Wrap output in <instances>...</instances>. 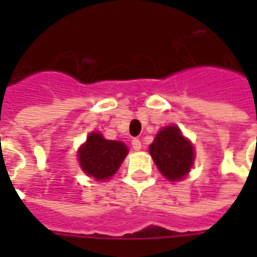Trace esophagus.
<instances>
[{
	"label": "esophagus",
	"instance_id": "34e87169",
	"mask_svg": "<svg viewBox=\"0 0 257 257\" xmlns=\"http://www.w3.org/2000/svg\"><path fill=\"white\" fill-rule=\"evenodd\" d=\"M132 146H133L134 150H140V149H142V142H140L139 139H133V140H132Z\"/></svg>",
	"mask_w": 257,
	"mask_h": 257
}]
</instances>
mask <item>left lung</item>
<instances>
[{"instance_id": "obj_1", "label": "left lung", "mask_w": 257, "mask_h": 257, "mask_svg": "<svg viewBox=\"0 0 257 257\" xmlns=\"http://www.w3.org/2000/svg\"><path fill=\"white\" fill-rule=\"evenodd\" d=\"M149 150L160 173L169 180H180L192 169L193 146L174 125L160 130Z\"/></svg>"}]
</instances>
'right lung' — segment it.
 Returning <instances> with one entry per match:
<instances>
[{
	"label": "right lung",
	"mask_w": 257,
	"mask_h": 257,
	"mask_svg": "<svg viewBox=\"0 0 257 257\" xmlns=\"http://www.w3.org/2000/svg\"><path fill=\"white\" fill-rule=\"evenodd\" d=\"M125 156L127 147L124 143L105 140L100 133H91L78 152V160L88 176L97 180H107L118 170Z\"/></svg>",
	"instance_id": "add662e5"
}]
</instances>
